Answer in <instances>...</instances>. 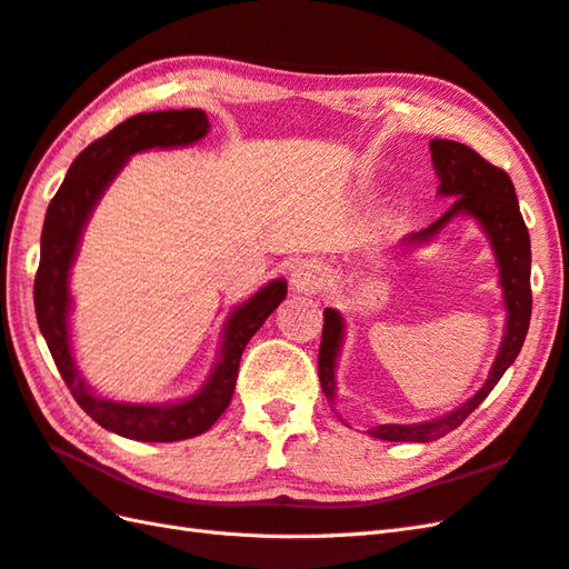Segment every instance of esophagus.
<instances>
[{
  "label": "esophagus",
  "instance_id": "esophagus-1",
  "mask_svg": "<svg viewBox=\"0 0 569 569\" xmlns=\"http://www.w3.org/2000/svg\"><path fill=\"white\" fill-rule=\"evenodd\" d=\"M289 282H292V289L299 295H316L326 282L323 266L318 260H301L299 266H295Z\"/></svg>",
  "mask_w": 569,
  "mask_h": 569
}]
</instances>
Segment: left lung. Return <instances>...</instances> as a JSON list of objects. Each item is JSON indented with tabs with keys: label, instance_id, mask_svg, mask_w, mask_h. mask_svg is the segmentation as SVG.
Here are the masks:
<instances>
[{
	"label": "left lung",
	"instance_id": "8db88e82",
	"mask_svg": "<svg viewBox=\"0 0 569 569\" xmlns=\"http://www.w3.org/2000/svg\"><path fill=\"white\" fill-rule=\"evenodd\" d=\"M429 151H432V166L439 178L437 192L441 198L456 200L445 217H439L427 229L408 233L400 246H403V253L415 251V248L432 241L451 219L461 214L476 219V224L490 241L497 270H500V287L507 311L505 336L488 379H485L476 396H470L463 406L435 420L371 427L369 435L383 441H418V445H425V441H435L459 427L488 398L497 381L502 379V373L515 365L531 321V241L529 229H526L519 212V200L511 178L461 142L432 140L429 142ZM342 340L345 321L340 311L326 309L321 350H318V379H321V389L328 403H336L338 396L336 369Z\"/></svg>",
	"mask_w": 569,
	"mask_h": 569
}]
</instances>
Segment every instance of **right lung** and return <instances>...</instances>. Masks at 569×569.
I'll return each instance as SVG.
<instances>
[{"label":"right lung","mask_w":569,"mask_h":569,"mask_svg":"<svg viewBox=\"0 0 569 569\" xmlns=\"http://www.w3.org/2000/svg\"><path fill=\"white\" fill-rule=\"evenodd\" d=\"M207 132H210V120L200 108L132 116L81 151L69 166L46 212L43 233H40V266L33 284L38 328L81 410L108 432L124 439L180 441L207 432L231 403L248 340L287 297V282L272 280L229 313L221 330L217 365L200 389L188 398L166 400V403H130V400L99 396L81 377L72 352V330H69V313H72L69 272L91 212L132 154L196 144Z\"/></svg>","instance_id":"right-lung-1"}]
</instances>
